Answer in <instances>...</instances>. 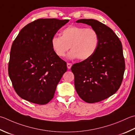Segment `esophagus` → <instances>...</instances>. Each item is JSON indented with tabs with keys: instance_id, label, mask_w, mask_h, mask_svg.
I'll return each instance as SVG.
<instances>
[{
	"instance_id": "1",
	"label": "esophagus",
	"mask_w": 135,
	"mask_h": 135,
	"mask_svg": "<svg viewBox=\"0 0 135 135\" xmlns=\"http://www.w3.org/2000/svg\"><path fill=\"white\" fill-rule=\"evenodd\" d=\"M67 68H68V69H70V68H71V66H72V64L71 63H67Z\"/></svg>"
}]
</instances>
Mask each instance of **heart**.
Here are the masks:
<instances>
[{
    "label": "heart",
    "instance_id": "obj_1",
    "mask_svg": "<svg viewBox=\"0 0 135 135\" xmlns=\"http://www.w3.org/2000/svg\"><path fill=\"white\" fill-rule=\"evenodd\" d=\"M99 42L98 33L95 29L71 26L61 31V37L55 36L52 38L51 46L60 57H64L70 48L69 59L85 60L95 52Z\"/></svg>",
    "mask_w": 135,
    "mask_h": 135
}]
</instances>
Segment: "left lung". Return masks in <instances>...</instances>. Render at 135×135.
Segmentation results:
<instances>
[{
  "mask_svg": "<svg viewBox=\"0 0 135 135\" xmlns=\"http://www.w3.org/2000/svg\"><path fill=\"white\" fill-rule=\"evenodd\" d=\"M91 26L99 35L92 57L73 65L76 91L88 103L101 101L114 94L122 84L125 69L122 43L111 28L94 19L76 22Z\"/></svg>",
  "mask_w": 135,
  "mask_h": 135,
  "instance_id": "obj_1",
  "label": "left lung"
}]
</instances>
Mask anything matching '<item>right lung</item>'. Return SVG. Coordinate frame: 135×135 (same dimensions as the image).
<instances>
[{
    "mask_svg": "<svg viewBox=\"0 0 135 135\" xmlns=\"http://www.w3.org/2000/svg\"><path fill=\"white\" fill-rule=\"evenodd\" d=\"M69 20L40 18L25 26L13 41L8 67L15 91L30 102L52 99L67 63L55 53L51 39Z\"/></svg>",
    "mask_w": 135,
    "mask_h": 135,
    "instance_id": "1",
    "label": "right lung"
}]
</instances>
